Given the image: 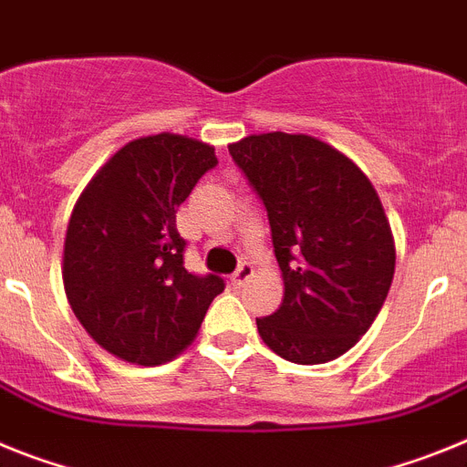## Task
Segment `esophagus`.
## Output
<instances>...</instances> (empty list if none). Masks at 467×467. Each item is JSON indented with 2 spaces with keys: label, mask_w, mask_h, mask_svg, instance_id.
I'll use <instances>...</instances> for the list:
<instances>
[{
  "label": "esophagus",
  "mask_w": 467,
  "mask_h": 467,
  "mask_svg": "<svg viewBox=\"0 0 467 467\" xmlns=\"http://www.w3.org/2000/svg\"><path fill=\"white\" fill-rule=\"evenodd\" d=\"M251 277H254V267H251V263H242V265H239L237 270L233 273L230 282H233L234 286H244Z\"/></svg>",
  "instance_id": "1"
}]
</instances>
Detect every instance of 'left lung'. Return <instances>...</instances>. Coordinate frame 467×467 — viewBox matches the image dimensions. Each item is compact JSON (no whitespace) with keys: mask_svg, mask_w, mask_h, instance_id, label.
<instances>
[{"mask_svg":"<svg viewBox=\"0 0 467 467\" xmlns=\"http://www.w3.org/2000/svg\"><path fill=\"white\" fill-rule=\"evenodd\" d=\"M267 211L284 277L263 343L296 364L331 362L367 334L390 291L395 244L374 185L346 155L303 133L230 145Z\"/></svg>","mask_w":467,"mask_h":467,"instance_id":"left-lung-1","label":"left lung"}]
</instances>
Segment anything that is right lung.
<instances>
[{
  "mask_svg": "<svg viewBox=\"0 0 467 467\" xmlns=\"http://www.w3.org/2000/svg\"><path fill=\"white\" fill-rule=\"evenodd\" d=\"M218 164L213 148L173 133L131 140L93 176L65 234L63 284L72 312L100 348L157 367L192 343L218 275L185 270L178 206Z\"/></svg>",
  "mask_w": 467,
  "mask_h": 467,
  "instance_id": "right-lung-1",
  "label": "right lung"
}]
</instances>
